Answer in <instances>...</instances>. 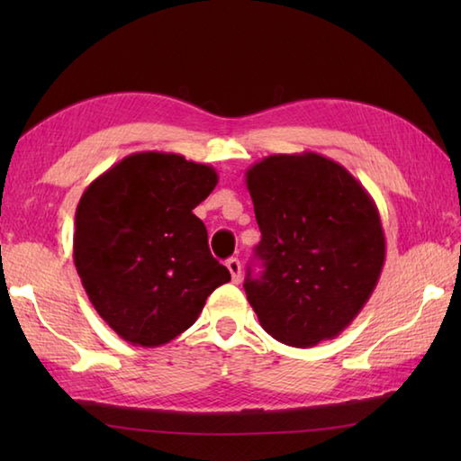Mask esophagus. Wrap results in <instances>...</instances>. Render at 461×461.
I'll use <instances>...</instances> for the list:
<instances>
[{
	"label": "esophagus",
	"mask_w": 461,
	"mask_h": 461,
	"mask_svg": "<svg viewBox=\"0 0 461 461\" xmlns=\"http://www.w3.org/2000/svg\"><path fill=\"white\" fill-rule=\"evenodd\" d=\"M225 266H228L230 273H231V281L233 283H240L241 281V263H240V259L238 258H231V259H228V263H225Z\"/></svg>",
	"instance_id": "esophagus-1"
}]
</instances>
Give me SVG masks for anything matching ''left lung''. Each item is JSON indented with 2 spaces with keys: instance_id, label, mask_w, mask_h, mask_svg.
Segmentation results:
<instances>
[{
  "instance_id": "8db88e82",
  "label": "left lung",
  "mask_w": 461,
  "mask_h": 461,
  "mask_svg": "<svg viewBox=\"0 0 461 461\" xmlns=\"http://www.w3.org/2000/svg\"><path fill=\"white\" fill-rule=\"evenodd\" d=\"M261 241L259 277L243 289L261 327L289 347H315L366 305L386 241L370 194L317 152L273 154L246 172Z\"/></svg>"
}]
</instances>
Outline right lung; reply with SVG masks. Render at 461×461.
<instances>
[{
    "instance_id": "1",
    "label": "right lung",
    "mask_w": 461,
    "mask_h": 461,
    "mask_svg": "<svg viewBox=\"0 0 461 461\" xmlns=\"http://www.w3.org/2000/svg\"><path fill=\"white\" fill-rule=\"evenodd\" d=\"M215 184L212 166L149 150L126 156L83 192L75 267L96 312L131 345L170 342L231 279L192 212Z\"/></svg>"
}]
</instances>
